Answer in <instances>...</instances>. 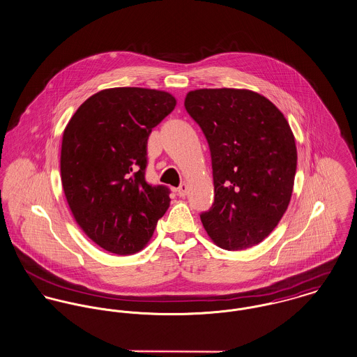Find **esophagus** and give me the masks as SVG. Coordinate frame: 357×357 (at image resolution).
<instances>
[{
	"instance_id": "34e87169",
	"label": "esophagus",
	"mask_w": 357,
	"mask_h": 357,
	"mask_svg": "<svg viewBox=\"0 0 357 357\" xmlns=\"http://www.w3.org/2000/svg\"><path fill=\"white\" fill-rule=\"evenodd\" d=\"M188 190H189V188H188V185H186V183H182V185L176 189V192H178V195H179V197H185V195L188 194Z\"/></svg>"
}]
</instances>
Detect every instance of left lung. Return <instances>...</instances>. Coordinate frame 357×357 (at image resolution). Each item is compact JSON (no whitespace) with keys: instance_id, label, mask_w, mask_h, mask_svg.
<instances>
[{"instance_id":"left-lung-1","label":"left lung","mask_w":357,"mask_h":357,"mask_svg":"<svg viewBox=\"0 0 357 357\" xmlns=\"http://www.w3.org/2000/svg\"><path fill=\"white\" fill-rule=\"evenodd\" d=\"M212 158L215 202L201 221L218 246L262 242L285 213L298 152L282 112L265 96L235 88L195 89L185 99Z\"/></svg>"}]
</instances>
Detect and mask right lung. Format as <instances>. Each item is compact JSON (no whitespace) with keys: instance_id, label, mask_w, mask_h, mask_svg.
<instances>
[{"instance_id":"obj_1","label":"right lung","mask_w":357,"mask_h":357,"mask_svg":"<svg viewBox=\"0 0 357 357\" xmlns=\"http://www.w3.org/2000/svg\"><path fill=\"white\" fill-rule=\"evenodd\" d=\"M156 89L122 86L88 98L65 128L61 179L82 231L118 255L139 251L169 206V189L145 181L146 144L175 109Z\"/></svg>"}]
</instances>
